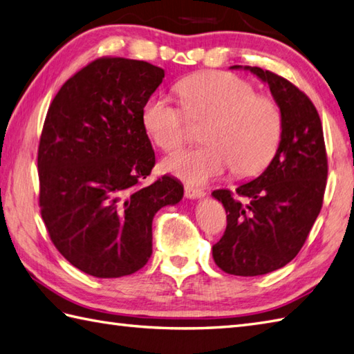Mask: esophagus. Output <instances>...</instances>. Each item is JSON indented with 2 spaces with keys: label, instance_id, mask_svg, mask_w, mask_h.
Masks as SVG:
<instances>
[{
  "label": "esophagus",
  "instance_id": "esophagus-1",
  "mask_svg": "<svg viewBox=\"0 0 354 354\" xmlns=\"http://www.w3.org/2000/svg\"><path fill=\"white\" fill-rule=\"evenodd\" d=\"M184 193H185V198H189V199H201V198H205V194H207L204 190L194 189V187H189V185L184 189Z\"/></svg>",
  "mask_w": 354,
  "mask_h": 354
}]
</instances>
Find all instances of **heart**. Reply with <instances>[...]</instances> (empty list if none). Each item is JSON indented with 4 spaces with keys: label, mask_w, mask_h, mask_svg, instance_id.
Instances as JSON below:
<instances>
[{
    "label": "heart",
    "mask_w": 354,
    "mask_h": 354,
    "mask_svg": "<svg viewBox=\"0 0 354 354\" xmlns=\"http://www.w3.org/2000/svg\"><path fill=\"white\" fill-rule=\"evenodd\" d=\"M184 109L208 118L201 147L185 149L162 162L164 170L190 184H207L232 167L252 176L272 160L281 138L278 104L234 74L198 73L178 82ZM145 131L156 147L173 152L187 140L184 111L165 95H152L141 112Z\"/></svg>",
    "instance_id": "1"
}]
</instances>
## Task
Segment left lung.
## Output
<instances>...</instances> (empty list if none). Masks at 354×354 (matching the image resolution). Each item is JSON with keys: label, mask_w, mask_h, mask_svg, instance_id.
<instances>
[{"label": "left lung", "mask_w": 354, "mask_h": 354, "mask_svg": "<svg viewBox=\"0 0 354 354\" xmlns=\"http://www.w3.org/2000/svg\"><path fill=\"white\" fill-rule=\"evenodd\" d=\"M230 68L251 71L269 86L283 131L261 175L237 185L236 194L246 203L230 190L212 193L227 212V230L213 246V259L231 275H265L295 257L321 212L327 179L324 133L317 108L289 80L259 66Z\"/></svg>", "instance_id": "left-lung-1"}]
</instances>
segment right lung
I'll return each instance as SVG.
<instances>
[{
  "label": "right lung",
  "mask_w": 354,
  "mask_h": 354,
  "mask_svg": "<svg viewBox=\"0 0 354 354\" xmlns=\"http://www.w3.org/2000/svg\"><path fill=\"white\" fill-rule=\"evenodd\" d=\"M162 79L149 62L102 57L66 80L48 108L37 150L41 214L57 251L88 275L145 266L155 214L184 196L171 176L141 187L155 165L141 112Z\"/></svg>",
  "instance_id": "add662e5"
}]
</instances>
